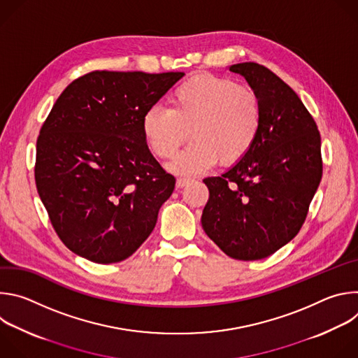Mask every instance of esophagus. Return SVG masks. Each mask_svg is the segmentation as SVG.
<instances>
[{
  "label": "esophagus",
  "instance_id": "obj_1",
  "mask_svg": "<svg viewBox=\"0 0 358 358\" xmlns=\"http://www.w3.org/2000/svg\"><path fill=\"white\" fill-rule=\"evenodd\" d=\"M191 182L189 178H177V182H176V187L177 188H184L185 185H188Z\"/></svg>",
  "mask_w": 358,
  "mask_h": 358
}]
</instances>
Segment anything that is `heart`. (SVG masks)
Listing matches in <instances>:
<instances>
[{"instance_id": "1", "label": "heart", "mask_w": 358, "mask_h": 358, "mask_svg": "<svg viewBox=\"0 0 358 358\" xmlns=\"http://www.w3.org/2000/svg\"><path fill=\"white\" fill-rule=\"evenodd\" d=\"M169 101V109L152 106L143 115L141 130L148 150L162 160L174 159L189 133L192 143L171 166L177 174H199L217 162L222 167L238 164L262 129L258 92L231 78L192 75L170 93Z\"/></svg>"}]
</instances>
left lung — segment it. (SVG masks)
Here are the masks:
<instances>
[{
    "label": "left lung",
    "instance_id": "obj_1",
    "mask_svg": "<svg viewBox=\"0 0 358 358\" xmlns=\"http://www.w3.org/2000/svg\"><path fill=\"white\" fill-rule=\"evenodd\" d=\"M258 92L264 123L246 157L203 178L210 198L201 224L239 261L271 257L300 231L323 174L317 124L294 90L264 65L229 66Z\"/></svg>",
    "mask_w": 358,
    "mask_h": 358
}]
</instances>
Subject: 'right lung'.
<instances>
[{
	"label": "right lung",
	"instance_id": "1",
	"mask_svg": "<svg viewBox=\"0 0 358 358\" xmlns=\"http://www.w3.org/2000/svg\"><path fill=\"white\" fill-rule=\"evenodd\" d=\"M182 72L93 71L58 97L36 140L35 182L59 239L94 264L148 238L176 178L150 152L143 115Z\"/></svg>",
	"mask_w": 358,
	"mask_h": 358
}]
</instances>
